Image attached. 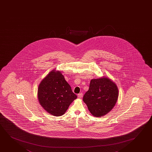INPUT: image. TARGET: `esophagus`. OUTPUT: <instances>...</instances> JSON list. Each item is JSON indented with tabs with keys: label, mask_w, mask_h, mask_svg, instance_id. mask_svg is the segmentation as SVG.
Here are the masks:
<instances>
[{
	"label": "esophagus",
	"mask_w": 152,
	"mask_h": 152,
	"mask_svg": "<svg viewBox=\"0 0 152 152\" xmlns=\"http://www.w3.org/2000/svg\"><path fill=\"white\" fill-rule=\"evenodd\" d=\"M83 97V94L82 93H80L79 94H78V98H82V97Z\"/></svg>",
	"instance_id": "obj_1"
}]
</instances>
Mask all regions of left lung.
<instances>
[{
  "instance_id": "1",
  "label": "left lung",
  "mask_w": 152,
  "mask_h": 152,
  "mask_svg": "<svg viewBox=\"0 0 152 152\" xmlns=\"http://www.w3.org/2000/svg\"><path fill=\"white\" fill-rule=\"evenodd\" d=\"M119 96L117 85L106 76L91 80L83 97L88 110L95 117L104 116L115 105Z\"/></svg>"
}]
</instances>
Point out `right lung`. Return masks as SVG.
I'll return each instance as SVG.
<instances>
[{"instance_id": "right-lung-1", "label": "right lung", "mask_w": 152, "mask_h": 152, "mask_svg": "<svg viewBox=\"0 0 152 152\" xmlns=\"http://www.w3.org/2000/svg\"><path fill=\"white\" fill-rule=\"evenodd\" d=\"M77 97L59 70H52L38 87L37 98L40 105L56 117L64 115Z\"/></svg>"}]
</instances>
